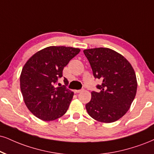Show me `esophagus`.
Here are the masks:
<instances>
[{"mask_svg":"<svg viewBox=\"0 0 154 154\" xmlns=\"http://www.w3.org/2000/svg\"><path fill=\"white\" fill-rule=\"evenodd\" d=\"M81 91H83V89H81V90H75V91H74V92H75V94H79V93H80Z\"/></svg>","mask_w":154,"mask_h":154,"instance_id":"1","label":"esophagus"}]
</instances>
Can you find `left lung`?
<instances>
[{"instance_id":"1","label":"left lung","mask_w":154,"mask_h":154,"mask_svg":"<svg viewBox=\"0 0 154 154\" xmlns=\"http://www.w3.org/2000/svg\"><path fill=\"white\" fill-rule=\"evenodd\" d=\"M95 79L102 81L93 91L86 103L87 112L95 120L112 123L129 109L136 96L137 81L129 62L110 48H96L83 51Z\"/></svg>"}]
</instances>
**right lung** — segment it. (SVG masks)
<instances>
[{"label":"right lung","instance_id":"1","mask_svg":"<svg viewBox=\"0 0 154 154\" xmlns=\"http://www.w3.org/2000/svg\"><path fill=\"white\" fill-rule=\"evenodd\" d=\"M80 49L50 46L35 54L26 62L20 77V90L25 103L34 116L43 121H54L66 113L73 92L64 85L56 86L63 70Z\"/></svg>","mask_w":154,"mask_h":154}]
</instances>
